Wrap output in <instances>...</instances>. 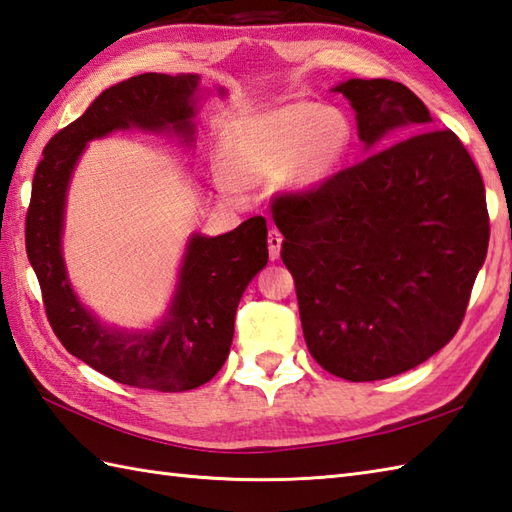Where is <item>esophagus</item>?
<instances>
[{
	"label": "esophagus",
	"instance_id": "1",
	"mask_svg": "<svg viewBox=\"0 0 512 512\" xmlns=\"http://www.w3.org/2000/svg\"><path fill=\"white\" fill-rule=\"evenodd\" d=\"M281 242H284V237H281V233L277 231V228H270V231H268V255H270V259H277L279 257Z\"/></svg>",
	"mask_w": 512,
	"mask_h": 512
}]
</instances>
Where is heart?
<instances>
[{
  "label": "heart",
  "instance_id": "b5f03b06",
  "mask_svg": "<svg viewBox=\"0 0 512 512\" xmlns=\"http://www.w3.org/2000/svg\"><path fill=\"white\" fill-rule=\"evenodd\" d=\"M352 125L334 107L288 103L257 114L231 140V171L244 182L284 176L292 191H312L328 182L350 149Z\"/></svg>",
  "mask_w": 512,
  "mask_h": 512
}]
</instances>
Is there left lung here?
<instances>
[{
	"mask_svg": "<svg viewBox=\"0 0 512 512\" xmlns=\"http://www.w3.org/2000/svg\"><path fill=\"white\" fill-rule=\"evenodd\" d=\"M367 149L431 114L402 83L336 85ZM306 345L325 372L367 383L407 372L462 325L486 259L480 171L451 129L372 151L312 191L273 202Z\"/></svg>",
	"mask_w": 512,
	"mask_h": 512,
	"instance_id": "obj_1",
	"label": "left lung"
}]
</instances>
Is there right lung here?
<instances>
[{"label":"right lung","mask_w":512,"mask_h":512,"mask_svg":"<svg viewBox=\"0 0 512 512\" xmlns=\"http://www.w3.org/2000/svg\"><path fill=\"white\" fill-rule=\"evenodd\" d=\"M198 83V74L147 72L112 85L50 138L32 178L26 253L54 334L96 372L140 389L187 391L220 372L231 350L237 303L268 262L266 220L250 217L217 237L191 235L165 321L156 330L125 332L103 325L70 286L61 255L65 191L85 145L114 129L173 127L191 140Z\"/></svg>","instance_id":"obj_1"}]
</instances>
